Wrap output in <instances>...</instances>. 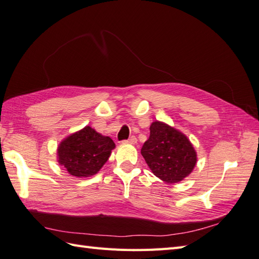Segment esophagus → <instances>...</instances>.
<instances>
[{"instance_id": "1", "label": "esophagus", "mask_w": 259, "mask_h": 259, "mask_svg": "<svg viewBox=\"0 0 259 259\" xmlns=\"http://www.w3.org/2000/svg\"><path fill=\"white\" fill-rule=\"evenodd\" d=\"M124 143H131V144H136L137 143V138L136 137H134V136H132V137H130L129 139H128V140H125V141H123Z\"/></svg>"}]
</instances>
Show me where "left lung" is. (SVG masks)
Returning <instances> with one entry per match:
<instances>
[{
  "label": "left lung",
  "mask_w": 259,
  "mask_h": 259,
  "mask_svg": "<svg viewBox=\"0 0 259 259\" xmlns=\"http://www.w3.org/2000/svg\"><path fill=\"white\" fill-rule=\"evenodd\" d=\"M141 154L152 173L168 184L186 178L197 163V153L189 139L162 121L150 125V137Z\"/></svg>",
  "instance_id": "8db88e82"
}]
</instances>
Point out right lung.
I'll return each mask as SVG.
<instances>
[{
	"instance_id": "right-lung-1",
	"label": "right lung",
	"mask_w": 259,
	"mask_h": 259,
	"mask_svg": "<svg viewBox=\"0 0 259 259\" xmlns=\"http://www.w3.org/2000/svg\"><path fill=\"white\" fill-rule=\"evenodd\" d=\"M115 143L86 125L82 130L66 137L58 147V162L68 173L78 178L98 173L110 156Z\"/></svg>"
}]
</instances>
